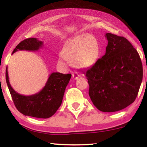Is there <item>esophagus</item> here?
<instances>
[{
	"label": "esophagus",
	"instance_id": "1",
	"mask_svg": "<svg viewBox=\"0 0 147 147\" xmlns=\"http://www.w3.org/2000/svg\"><path fill=\"white\" fill-rule=\"evenodd\" d=\"M80 77V75L78 73L77 71H75L73 74H72V78H73L74 80H77Z\"/></svg>",
	"mask_w": 147,
	"mask_h": 147
}]
</instances>
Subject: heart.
<instances>
[{
  "label": "heart",
  "mask_w": 147,
  "mask_h": 147,
  "mask_svg": "<svg viewBox=\"0 0 147 147\" xmlns=\"http://www.w3.org/2000/svg\"><path fill=\"white\" fill-rule=\"evenodd\" d=\"M100 47L98 40L90 34H83L70 39L63 48L62 56L78 67L94 65L99 59Z\"/></svg>",
  "instance_id": "1"
}]
</instances>
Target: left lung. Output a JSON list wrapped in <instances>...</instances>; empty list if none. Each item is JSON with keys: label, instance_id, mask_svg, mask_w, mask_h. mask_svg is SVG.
Returning <instances> with one entry per match:
<instances>
[{"label": "left lung", "instance_id": "obj_1", "mask_svg": "<svg viewBox=\"0 0 147 147\" xmlns=\"http://www.w3.org/2000/svg\"><path fill=\"white\" fill-rule=\"evenodd\" d=\"M106 53L85 71L89 96L102 112L121 110L134 102L142 80L139 55L126 38L106 33Z\"/></svg>", "mask_w": 147, "mask_h": 147}]
</instances>
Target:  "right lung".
Wrapping results in <instances>:
<instances>
[{"label": "right lung", "mask_w": 147, "mask_h": 147, "mask_svg": "<svg viewBox=\"0 0 147 147\" xmlns=\"http://www.w3.org/2000/svg\"><path fill=\"white\" fill-rule=\"evenodd\" d=\"M43 41L37 38H29L22 41L13 50L37 51L43 46ZM71 75L53 72L49 76L45 86L41 91L31 96L21 95L11 87L9 80L7 67L6 81L17 109L25 116L39 118H48L55 113L61 106L66 86Z\"/></svg>", "instance_id": "1"}]
</instances>
